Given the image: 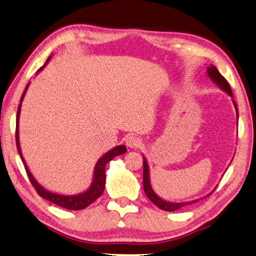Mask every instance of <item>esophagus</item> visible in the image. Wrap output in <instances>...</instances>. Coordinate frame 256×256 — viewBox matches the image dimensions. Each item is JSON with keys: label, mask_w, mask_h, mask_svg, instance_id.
Listing matches in <instances>:
<instances>
[{"label": "esophagus", "mask_w": 256, "mask_h": 256, "mask_svg": "<svg viewBox=\"0 0 256 256\" xmlns=\"http://www.w3.org/2000/svg\"><path fill=\"white\" fill-rule=\"evenodd\" d=\"M125 144L131 148H138L142 146V140L136 136H128L125 140Z\"/></svg>", "instance_id": "obj_1"}]
</instances>
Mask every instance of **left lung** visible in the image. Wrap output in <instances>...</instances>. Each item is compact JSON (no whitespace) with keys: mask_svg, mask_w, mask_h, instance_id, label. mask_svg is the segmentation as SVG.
Wrapping results in <instances>:
<instances>
[{"mask_svg":"<svg viewBox=\"0 0 256 256\" xmlns=\"http://www.w3.org/2000/svg\"><path fill=\"white\" fill-rule=\"evenodd\" d=\"M207 75L216 84L218 87L220 88L222 90H224L227 95H230L232 97V100H233V104H234L235 110H236V116H238V108H236L235 100H233V92H232V90H230V87L228 85V82H227V80L220 75V72H218V69L215 66H214V64H210V66L207 67ZM143 188H144V192H146V194L148 196V198L150 199V200L153 204H154L156 207H159L160 209H162V210H166V212L178 210V209L182 208V207L187 206V205H190V204L197 202L199 199L205 198V197H202L199 199H194V200H192V202H172L166 200V199H162L161 197L158 196L154 190H153L152 186H151L150 169H148L146 158L144 156H143ZM214 190H215V189H214ZM214 190H212V192H214ZM212 192H209L206 197H208L209 194H212Z\"/></svg>","mask_w":256,"mask_h":256,"instance_id":"1","label":"left lung"}]
</instances>
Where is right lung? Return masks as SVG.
I'll list each match as a JSON object with an SVG mask.
<instances>
[{"label": "right lung", "instance_id": "add662e5", "mask_svg": "<svg viewBox=\"0 0 256 256\" xmlns=\"http://www.w3.org/2000/svg\"><path fill=\"white\" fill-rule=\"evenodd\" d=\"M52 56L47 59V62L41 67L38 72L42 70V69L46 67V64L49 62V60L51 59ZM36 72V74H38ZM30 82L28 84L26 87V90L23 92V95L21 97V102L20 105H18V114H16V146H18V151L20 153V158L24 164L26 171L28 174V176L31 181V184L34 187L36 188V192L39 194V196H41L47 200L56 204L57 206H60L62 208L69 209V210H80V209L86 208L90 205V204L94 202L97 198H98L104 192L105 188V182H106V176H105V166L108 162L113 159V158L118 156L120 154H123V153L126 152V146L120 144V146H114L113 148H110L108 152H106L105 154L102 156L98 161L96 162L95 168H94V174H92V180L90 187H88L85 192L76 194H58V192H50V190L46 189L44 186H41L36 179L34 176V174H31V171L29 169V166H26V162L23 158L22 151H21V146H20V138H18V120H20V113H21V105H22V100L24 98L26 92L28 87H29Z\"/></svg>", "mask_w": 256, "mask_h": 256}]
</instances>
